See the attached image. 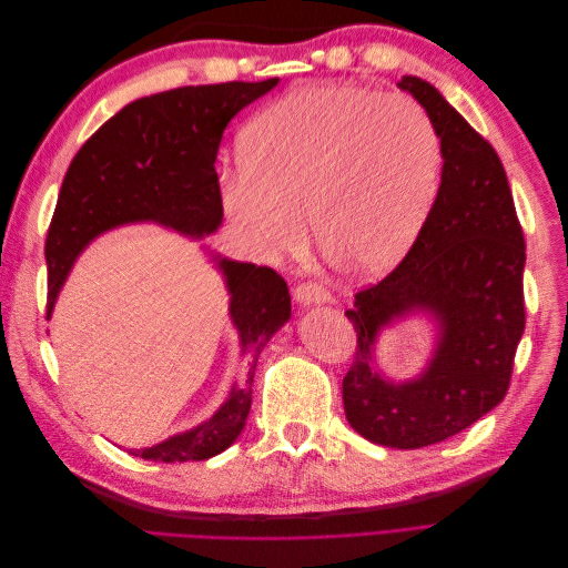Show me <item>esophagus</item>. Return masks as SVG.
<instances>
[{"mask_svg":"<svg viewBox=\"0 0 568 568\" xmlns=\"http://www.w3.org/2000/svg\"><path fill=\"white\" fill-rule=\"evenodd\" d=\"M294 298L298 305L307 307V305H324L329 303V291H326L322 284L315 282H307V284H298L294 291Z\"/></svg>","mask_w":568,"mask_h":568,"instance_id":"esophagus-1","label":"esophagus"}]
</instances>
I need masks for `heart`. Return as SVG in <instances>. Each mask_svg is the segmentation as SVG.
Instances as JSON below:
<instances>
[{
    "label": "heart",
    "instance_id": "1",
    "mask_svg": "<svg viewBox=\"0 0 568 568\" xmlns=\"http://www.w3.org/2000/svg\"><path fill=\"white\" fill-rule=\"evenodd\" d=\"M242 170L222 178L225 215L265 257L294 253L311 220L332 267L379 274L415 242L440 180V140L403 94L311 84L246 125Z\"/></svg>",
    "mask_w": 568,
    "mask_h": 568
}]
</instances>
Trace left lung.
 I'll return each instance as SVG.
<instances>
[{
	"label": "left lung",
	"mask_w": 568,
	"mask_h": 568,
	"mask_svg": "<svg viewBox=\"0 0 568 568\" xmlns=\"http://www.w3.org/2000/svg\"><path fill=\"white\" fill-rule=\"evenodd\" d=\"M424 106L440 140V186L403 263L355 294L357 332L343 376V409L359 436L398 450L440 443L500 405L524 334L526 244L495 149L422 78L398 82ZM424 312L437 348L415 381L393 383L373 363L378 332Z\"/></svg>",
	"instance_id": "1"
}]
</instances>
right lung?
<instances>
[{
    "label": "right lung",
    "instance_id": "add662e5",
    "mask_svg": "<svg viewBox=\"0 0 568 568\" xmlns=\"http://www.w3.org/2000/svg\"><path fill=\"white\" fill-rule=\"evenodd\" d=\"M280 78L178 88L142 97L106 120L68 168L47 234L51 317L78 255L97 236L134 222H156L203 239L222 222L215 159L230 120L267 94ZM230 291L246 374L211 419L151 448L132 450L153 462L209 459L244 432L257 357L291 317L286 282L270 267L213 255Z\"/></svg>",
    "mask_w": 568,
    "mask_h": 568
}]
</instances>
